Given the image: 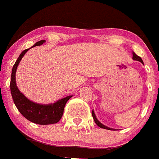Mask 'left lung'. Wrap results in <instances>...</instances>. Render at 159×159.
<instances>
[{"mask_svg":"<svg viewBox=\"0 0 159 159\" xmlns=\"http://www.w3.org/2000/svg\"><path fill=\"white\" fill-rule=\"evenodd\" d=\"M133 60H138V61H139V62H141L142 64H143V60H142V59H141V57H139V56H137V55H136L134 52H133ZM92 117H93L94 121H95V123H96L97 126H99V127H100V128H103V129H106V130H116V129L110 128V127H106L105 125L102 124V123H101L100 122H99V120H98V119H97L96 116H95V112H94L93 110H92Z\"/></svg>","mask_w":159,"mask_h":159,"instance_id":"left-lung-1","label":"left lung"}]
</instances>
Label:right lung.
I'll list each match as a JSON object with an SVG mask.
<instances>
[{"mask_svg": "<svg viewBox=\"0 0 159 159\" xmlns=\"http://www.w3.org/2000/svg\"><path fill=\"white\" fill-rule=\"evenodd\" d=\"M44 42H45L44 40H40V41L36 42L32 48L35 47V46L41 45ZM29 50V48L25 49L20 53L12 67L10 81V90L13 102L22 116L32 123L40 125L57 123L62 118L66 102H67L68 99H71L72 95L64 97L63 99H59L58 101L54 103H51V104H39V103L29 100L20 92L16 84V68H17L18 64L20 62L21 59Z\"/></svg>", "mask_w": 159, "mask_h": 159, "instance_id": "add662e5", "label": "right lung"}]
</instances>
